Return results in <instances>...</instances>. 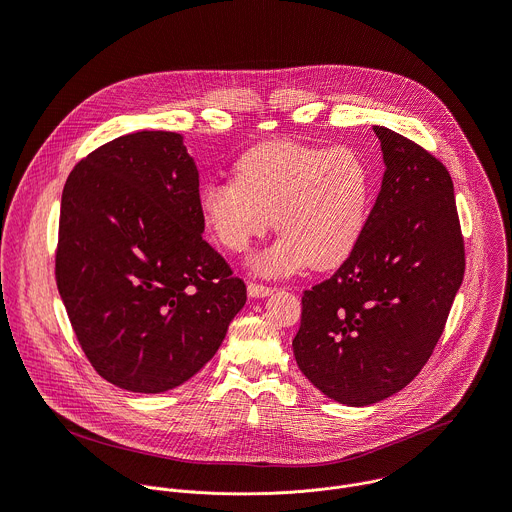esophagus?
<instances>
[{"label": "esophagus", "instance_id": "34e87169", "mask_svg": "<svg viewBox=\"0 0 512 512\" xmlns=\"http://www.w3.org/2000/svg\"><path fill=\"white\" fill-rule=\"evenodd\" d=\"M247 291H249V296L251 298H267V296H271V287H267V285H263V283H249L247 285Z\"/></svg>", "mask_w": 512, "mask_h": 512}]
</instances>
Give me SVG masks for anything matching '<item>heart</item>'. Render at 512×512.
Returning <instances> with one entry per match:
<instances>
[{
    "mask_svg": "<svg viewBox=\"0 0 512 512\" xmlns=\"http://www.w3.org/2000/svg\"><path fill=\"white\" fill-rule=\"evenodd\" d=\"M371 170L350 148L267 141L235 164V180L200 190V212L216 241L245 251L273 216L279 237L251 267L281 277L304 265L328 269L358 243L371 202Z\"/></svg>",
    "mask_w": 512,
    "mask_h": 512,
    "instance_id": "1",
    "label": "heart"
}]
</instances>
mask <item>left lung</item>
Returning <instances> with one entry per match:
<instances>
[{"label":"left lung","instance_id":"1","mask_svg":"<svg viewBox=\"0 0 512 512\" xmlns=\"http://www.w3.org/2000/svg\"><path fill=\"white\" fill-rule=\"evenodd\" d=\"M385 174L362 235L338 271L304 291L291 342L326 397L364 407L407 387L440 340L464 279V239L446 166L375 125Z\"/></svg>","mask_w":512,"mask_h":512}]
</instances>
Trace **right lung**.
Listing matches in <instances>:
<instances>
[{
    "mask_svg": "<svg viewBox=\"0 0 512 512\" xmlns=\"http://www.w3.org/2000/svg\"><path fill=\"white\" fill-rule=\"evenodd\" d=\"M202 233L198 170L180 133L121 135L70 172L56 285L105 381L164 393L223 344L247 287Z\"/></svg>",
    "mask_w": 512,
    "mask_h": 512,
    "instance_id": "add662e5",
    "label": "right lung"
}]
</instances>
